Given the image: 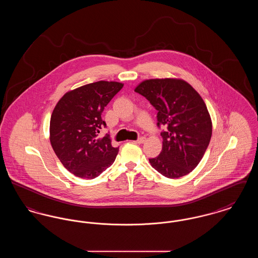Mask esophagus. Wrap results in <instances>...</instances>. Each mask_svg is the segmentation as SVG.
Masks as SVG:
<instances>
[{
  "instance_id": "34e87169",
  "label": "esophagus",
  "mask_w": 258,
  "mask_h": 258,
  "mask_svg": "<svg viewBox=\"0 0 258 258\" xmlns=\"http://www.w3.org/2000/svg\"><path fill=\"white\" fill-rule=\"evenodd\" d=\"M135 142V143H137V144H143V143L146 142V138H145V137H140V138H138Z\"/></svg>"
}]
</instances>
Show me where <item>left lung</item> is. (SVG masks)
I'll use <instances>...</instances> for the list:
<instances>
[{"instance_id": "1", "label": "left lung", "mask_w": 258, "mask_h": 258, "mask_svg": "<svg viewBox=\"0 0 258 258\" xmlns=\"http://www.w3.org/2000/svg\"><path fill=\"white\" fill-rule=\"evenodd\" d=\"M158 110L162 150L150 159L161 175L176 179L192 171L202 160L212 136V120L204 100L187 82L177 78L148 79L135 88Z\"/></svg>"}]
</instances>
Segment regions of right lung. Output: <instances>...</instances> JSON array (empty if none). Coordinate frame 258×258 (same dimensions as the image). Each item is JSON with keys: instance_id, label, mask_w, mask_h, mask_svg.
<instances>
[{"instance_id": "obj_1", "label": "right lung", "mask_w": 258, "mask_h": 258, "mask_svg": "<svg viewBox=\"0 0 258 258\" xmlns=\"http://www.w3.org/2000/svg\"><path fill=\"white\" fill-rule=\"evenodd\" d=\"M123 83L98 81L66 93L50 119V143L62 165L77 177L94 179L114 162L119 147L109 135L98 137L106 126L101 113Z\"/></svg>"}]
</instances>
